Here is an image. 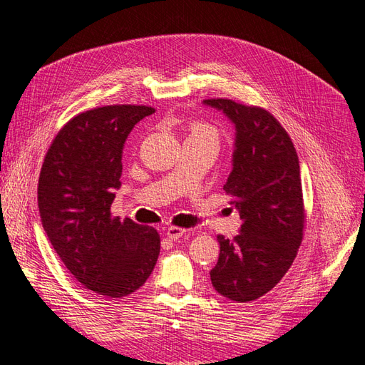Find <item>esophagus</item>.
I'll return each instance as SVG.
<instances>
[{"mask_svg": "<svg viewBox=\"0 0 365 365\" xmlns=\"http://www.w3.org/2000/svg\"><path fill=\"white\" fill-rule=\"evenodd\" d=\"M185 228H182V227H169L168 228V233H165V236H168L169 239H172V240H176V239H180L182 235H185Z\"/></svg>", "mask_w": 365, "mask_h": 365, "instance_id": "1", "label": "esophagus"}]
</instances>
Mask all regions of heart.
<instances>
[{
  "mask_svg": "<svg viewBox=\"0 0 365 365\" xmlns=\"http://www.w3.org/2000/svg\"><path fill=\"white\" fill-rule=\"evenodd\" d=\"M189 137H210L217 140V130L212 125L195 120L189 123Z\"/></svg>",
  "mask_w": 365,
  "mask_h": 365,
  "instance_id": "b5f03b06",
  "label": "heart"
}]
</instances>
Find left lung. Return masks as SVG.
<instances>
[{
  "instance_id": "1",
  "label": "left lung",
  "mask_w": 365,
  "mask_h": 365,
  "mask_svg": "<svg viewBox=\"0 0 365 365\" xmlns=\"http://www.w3.org/2000/svg\"><path fill=\"white\" fill-rule=\"evenodd\" d=\"M236 126V148L224 190L239 210L240 233L217 236L220 252L210 271L215 289L247 303L269 292L288 272L306 222L300 164L288 132L269 111L231 98H207Z\"/></svg>"
}]
</instances>
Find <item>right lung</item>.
Here are the masks:
<instances>
[{"label":"right lung","mask_w":365,"mask_h":365,"mask_svg":"<svg viewBox=\"0 0 365 365\" xmlns=\"http://www.w3.org/2000/svg\"><path fill=\"white\" fill-rule=\"evenodd\" d=\"M153 113L145 105H108L74 115L39 173L38 207L54 251L77 282L108 298L145 284L160 254L155 228L111 215L125 141Z\"/></svg>","instance_id":"right-lung-1"}]
</instances>
